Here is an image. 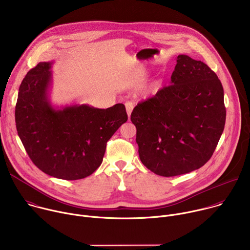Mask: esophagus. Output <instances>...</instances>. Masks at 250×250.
<instances>
[{
	"instance_id": "esophagus-1",
	"label": "esophagus",
	"mask_w": 250,
	"mask_h": 250,
	"mask_svg": "<svg viewBox=\"0 0 250 250\" xmlns=\"http://www.w3.org/2000/svg\"><path fill=\"white\" fill-rule=\"evenodd\" d=\"M133 106H134V104L131 102H126L125 103V109H126V113H127L128 117H130V115H131V112L133 110Z\"/></svg>"
}]
</instances>
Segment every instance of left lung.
Here are the masks:
<instances>
[{"label":"left lung","instance_id":"1","mask_svg":"<svg viewBox=\"0 0 250 250\" xmlns=\"http://www.w3.org/2000/svg\"><path fill=\"white\" fill-rule=\"evenodd\" d=\"M170 83L130 115L142 164L163 177L205 165L226 124L224 88L207 64L178 55Z\"/></svg>","mask_w":250,"mask_h":250}]
</instances>
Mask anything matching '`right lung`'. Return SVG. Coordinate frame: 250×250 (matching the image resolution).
<instances>
[{
    "label": "right lung",
    "instance_id": "add662e5",
    "mask_svg": "<svg viewBox=\"0 0 250 250\" xmlns=\"http://www.w3.org/2000/svg\"><path fill=\"white\" fill-rule=\"evenodd\" d=\"M51 62H40L23 78L16 104V125L33 164L63 180L90 176L102 164L106 142L127 121L125 106L108 109L89 104L55 110L47 91Z\"/></svg>",
    "mask_w": 250,
    "mask_h": 250
}]
</instances>
